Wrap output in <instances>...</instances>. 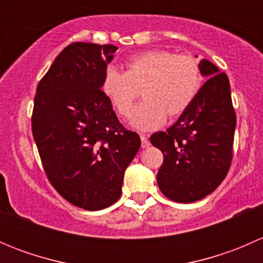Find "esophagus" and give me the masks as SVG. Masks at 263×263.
Returning a JSON list of instances; mask_svg holds the SVG:
<instances>
[{
    "instance_id": "esophagus-1",
    "label": "esophagus",
    "mask_w": 263,
    "mask_h": 263,
    "mask_svg": "<svg viewBox=\"0 0 263 263\" xmlns=\"http://www.w3.org/2000/svg\"><path fill=\"white\" fill-rule=\"evenodd\" d=\"M140 139H141V147L142 148L150 146V141H148L147 137L145 136V135H141V136H140Z\"/></svg>"
}]
</instances>
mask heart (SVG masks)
<instances>
[{
    "mask_svg": "<svg viewBox=\"0 0 263 263\" xmlns=\"http://www.w3.org/2000/svg\"><path fill=\"white\" fill-rule=\"evenodd\" d=\"M124 72L107 67L102 91L119 116L131 113L142 90L144 102L137 105L129 124L139 131H154L169 116H179L190 108L202 86L200 63L188 54L156 49L131 55Z\"/></svg>",
    "mask_w": 263,
    "mask_h": 263,
    "instance_id": "1",
    "label": "heart"
}]
</instances>
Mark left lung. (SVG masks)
Returning <instances> with one entry per match:
<instances>
[{
    "instance_id": "left-lung-1",
    "label": "left lung",
    "mask_w": 263,
    "mask_h": 263,
    "mask_svg": "<svg viewBox=\"0 0 263 263\" xmlns=\"http://www.w3.org/2000/svg\"><path fill=\"white\" fill-rule=\"evenodd\" d=\"M208 79L192 104L165 132L151 135L163 153L156 176L164 196L182 203L195 202L214 192L230 168L237 119L229 79L208 60L200 61Z\"/></svg>"
}]
</instances>
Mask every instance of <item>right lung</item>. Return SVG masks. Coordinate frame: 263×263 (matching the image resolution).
<instances>
[{
  "instance_id": "right-lung-1",
  "label": "right lung",
  "mask_w": 263,
  "mask_h": 263,
  "mask_svg": "<svg viewBox=\"0 0 263 263\" xmlns=\"http://www.w3.org/2000/svg\"><path fill=\"white\" fill-rule=\"evenodd\" d=\"M118 49L66 47L36 87L33 137L49 182L65 200L89 211L113 205L141 140L117 118L102 79Z\"/></svg>"
}]
</instances>
